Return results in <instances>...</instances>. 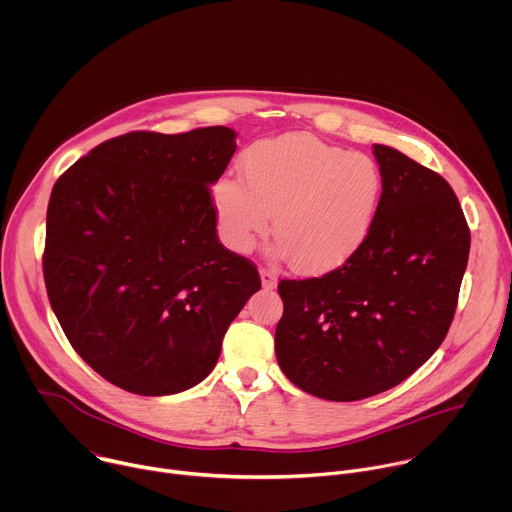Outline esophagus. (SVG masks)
<instances>
[{
	"instance_id": "1",
	"label": "esophagus",
	"mask_w": 512,
	"mask_h": 512,
	"mask_svg": "<svg viewBox=\"0 0 512 512\" xmlns=\"http://www.w3.org/2000/svg\"><path fill=\"white\" fill-rule=\"evenodd\" d=\"M259 275H261V285H263L265 289L277 287V273H275V271L261 267V269H259Z\"/></svg>"
}]
</instances>
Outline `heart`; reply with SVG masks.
Instances as JSON below:
<instances>
[{
	"instance_id": "b5f03b06",
	"label": "heart",
	"mask_w": 512,
	"mask_h": 512,
	"mask_svg": "<svg viewBox=\"0 0 512 512\" xmlns=\"http://www.w3.org/2000/svg\"><path fill=\"white\" fill-rule=\"evenodd\" d=\"M241 172L245 180L225 174L212 186L221 239L249 253L273 214V251L302 273L346 263L367 241L383 198V174L371 156L308 133L251 143Z\"/></svg>"
}]
</instances>
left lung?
<instances>
[{"mask_svg":"<svg viewBox=\"0 0 512 512\" xmlns=\"http://www.w3.org/2000/svg\"><path fill=\"white\" fill-rule=\"evenodd\" d=\"M383 198L362 247L338 269L281 279L275 356L283 375L328 401L393 389L440 348L458 306L470 231L452 186L375 143Z\"/></svg>","mask_w":512,"mask_h":512,"instance_id":"left-lung-1","label":"left lung"}]
</instances>
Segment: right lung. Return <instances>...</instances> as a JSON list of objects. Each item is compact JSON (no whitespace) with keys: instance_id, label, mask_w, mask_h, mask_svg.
<instances>
[{"instance_id":"right-lung-1","label":"right lung","mask_w":512,"mask_h":512,"mask_svg":"<svg viewBox=\"0 0 512 512\" xmlns=\"http://www.w3.org/2000/svg\"><path fill=\"white\" fill-rule=\"evenodd\" d=\"M229 127L103 141L54 184L44 281L79 356L148 397L210 375L229 324L259 291L255 265L216 237L210 186L235 150Z\"/></svg>"}]
</instances>
